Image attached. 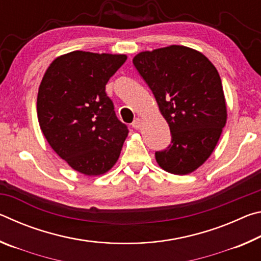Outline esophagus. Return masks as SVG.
<instances>
[{
	"instance_id": "obj_1",
	"label": "esophagus",
	"mask_w": 261,
	"mask_h": 261,
	"mask_svg": "<svg viewBox=\"0 0 261 261\" xmlns=\"http://www.w3.org/2000/svg\"><path fill=\"white\" fill-rule=\"evenodd\" d=\"M141 125H143V121L140 120V118H136V120L134 121V123H132V127H135V129H140Z\"/></svg>"
}]
</instances>
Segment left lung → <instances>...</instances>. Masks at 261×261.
Listing matches in <instances>:
<instances>
[{
	"label": "left lung",
	"instance_id": "1",
	"mask_svg": "<svg viewBox=\"0 0 261 261\" xmlns=\"http://www.w3.org/2000/svg\"><path fill=\"white\" fill-rule=\"evenodd\" d=\"M132 62L170 129L171 144L155 152L156 162L170 174L192 173L213 153L227 123L218 70L200 51L178 45L141 51Z\"/></svg>",
	"mask_w": 261,
	"mask_h": 261
}]
</instances>
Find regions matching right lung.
Masks as SVG:
<instances>
[{
	"label": "right lung",
	"instance_id": "add662e5",
	"mask_svg": "<svg viewBox=\"0 0 261 261\" xmlns=\"http://www.w3.org/2000/svg\"><path fill=\"white\" fill-rule=\"evenodd\" d=\"M126 59L74 50L56 57L43 74L37 100L40 129L78 173L102 175L120 158L129 130L117 120L106 84Z\"/></svg>",
	"mask_w": 261,
	"mask_h": 261
}]
</instances>
